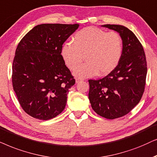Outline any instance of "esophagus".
<instances>
[{"label": "esophagus", "mask_w": 157, "mask_h": 157, "mask_svg": "<svg viewBox=\"0 0 157 157\" xmlns=\"http://www.w3.org/2000/svg\"><path fill=\"white\" fill-rule=\"evenodd\" d=\"M82 80H83L82 79L78 78V77H76V78H75V82H76V83L80 82H81V81H82Z\"/></svg>", "instance_id": "obj_1"}]
</instances>
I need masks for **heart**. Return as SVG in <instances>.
I'll use <instances>...</instances> for the list:
<instances>
[{"mask_svg":"<svg viewBox=\"0 0 157 157\" xmlns=\"http://www.w3.org/2000/svg\"><path fill=\"white\" fill-rule=\"evenodd\" d=\"M123 39L116 31L106 32L97 27L81 29L62 49L66 65L74 70L85 56L86 62L75 71L77 77H90L99 73L105 75L118 65L123 54Z\"/></svg>","mask_w":157,"mask_h":157,"instance_id":"1","label":"heart"}]
</instances>
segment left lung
<instances>
[{"label":"left lung","instance_id":"obj_1","mask_svg":"<svg viewBox=\"0 0 157 157\" xmlns=\"http://www.w3.org/2000/svg\"><path fill=\"white\" fill-rule=\"evenodd\" d=\"M119 33L123 54L116 68L99 80H89L92 108L103 118L115 119L128 114L141 100L146 85L147 64L141 44L131 30L121 25L105 24Z\"/></svg>","mask_w":157,"mask_h":157}]
</instances>
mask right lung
Wrapping results in <instances>:
<instances>
[{"label":"right lung","mask_w":157,"mask_h":157,"mask_svg":"<svg viewBox=\"0 0 157 157\" xmlns=\"http://www.w3.org/2000/svg\"><path fill=\"white\" fill-rule=\"evenodd\" d=\"M79 24H44L29 31L18 43L12 83L23 110L39 120H49L65 108L75 80L62 56V45Z\"/></svg>","instance_id":"1"}]
</instances>
